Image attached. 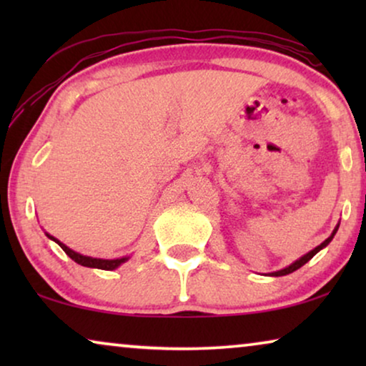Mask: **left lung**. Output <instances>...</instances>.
I'll use <instances>...</instances> for the list:
<instances>
[{"label":"left lung","mask_w":366,"mask_h":366,"mask_svg":"<svg viewBox=\"0 0 366 366\" xmlns=\"http://www.w3.org/2000/svg\"><path fill=\"white\" fill-rule=\"evenodd\" d=\"M338 227H340V224H337V227H335V229H333V232H332V234H330V237H328L327 239H325V242H323V243H320L317 248H313V249H312V252H308L307 254H303V257H302V258H298V259H297V262H293L292 264H290V267H287V268H283V269H278V272H273V273H269V277H285V274H290V273L297 272V269H298V268H302L305 263H308V262H310V259H312V258L315 257V254H317V253L320 252V249H323L325 247H328V243H330V242H332V239H333V237H335V233H337V232H338Z\"/></svg>","instance_id":"left-lung-1"}]
</instances>
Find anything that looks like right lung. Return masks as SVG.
<instances>
[{
	"label": "right lung",
	"mask_w": 366,
	"mask_h": 366,
	"mask_svg": "<svg viewBox=\"0 0 366 366\" xmlns=\"http://www.w3.org/2000/svg\"><path fill=\"white\" fill-rule=\"evenodd\" d=\"M46 237L49 239H53L54 243H58L59 247L63 248V252L68 254L69 258L73 259V262H76L78 264H81V267H88V268H98V269H108V272H112V269H117L119 264L127 263L129 257H122V258H113V259H104V258H93V257H86V254H81L78 252H74V249L68 248L66 244L59 242L58 238L51 237V234L46 233Z\"/></svg>",
	"instance_id": "add662e5"
}]
</instances>
